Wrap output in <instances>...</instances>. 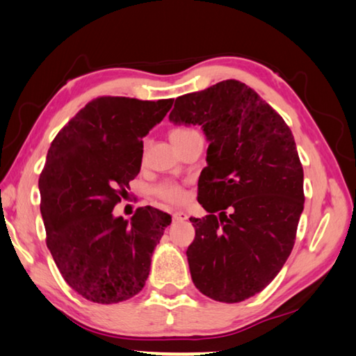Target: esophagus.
I'll return each mask as SVG.
<instances>
[{"instance_id": "1", "label": "esophagus", "mask_w": 356, "mask_h": 356, "mask_svg": "<svg viewBox=\"0 0 356 356\" xmlns=\"http://www.w3.org/2000/svg\"><path fill=\"white\" fill-rule=\"evenodd\" d=\"M188 218H190V216H188V213H185V211H176L172 214V219L177 220V222L188 220Z\"/></svg>"}]
</instances>
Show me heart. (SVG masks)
<instances>
[{
    "mask_svg": "<svg viewBox=\"0 0 356 356\" xmlns=\"http://www.w3.org/2000/svg\"><path fill=\"white\" fill-rule=\"evenodd\" d=\"M193 132H196V131L186 129V128H174L170 132V137H171V140H179V138L190 136V134H193ZM156 194L162 200L170 202V204H180V202L185 200V190L179 184H174V182L160 184L156 188Z\"/></svg>",
    "mask_w": 356,
    "mask_h": 356,
    "instance_id": "b5f03b06",
    "label": "heart"
}]
</instances>
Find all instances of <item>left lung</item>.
Returning a JSON list of instances; mask_svg holds the SVG:
<instances>
[{
	"instance_id": "8db88e82",
	"label": "left lung",
	"mask_w": 356,
	"mask_h": 356,
	"mask_svg": "<svg viewBox=\"0 0 356 356\" xmlns=\"http://www.w3.org/2000/svg\"><path fill=\"white\" fill-rule=\"evenodd\" d=\"M174 124H199L208 140L186 250L200 293L241 302L275 280L295 245L304 210V171L293 134L252 88L225 80L177 97Z\"/></svg>"
}]
</instances>
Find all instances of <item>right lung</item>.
Wrapping results in <instances>:
<instances>
[{
    "instance_id": "add662e5",
    "label": "right lung",
    "mask_w": 356,
    "mask_h": 356,
    "mask_svg": "<svg viewBox=\"0 0 356 356\" xmlns=\"http://www.w3.org/2000/svg\"><path fill=\"white\" fill-rule=\"evenodd\" d=\"M172 102L100 97L76 113L47 151L38 180L46 243L69 287L88 301H127L148 280L171 216L142 207L124 220L113 210L140 172L142 138Z\"/></svg>"
}]
</instances>
